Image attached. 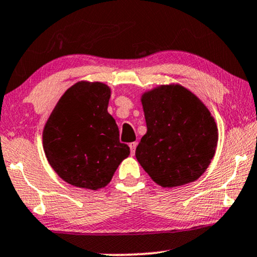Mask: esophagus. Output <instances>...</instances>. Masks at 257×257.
I'll use <instances>...</instances> for the list:
<instances>
[{
	"mask_svg": "<svg viewBox=\"0 0 257 257\" xmlns=\"http://www.w3.org/2000/svg\"><path fill=\"white\" fill-rule=\"evenodd\" d=\"M136 146H138V142H131V144H129V147H131V152H132V154H134V153H135Z\"/></svg>",
	"mask_w": 257,
	"mask_h": 257,
	"instance_id": "1",
	"label": "esophagus"
}]
</instances>
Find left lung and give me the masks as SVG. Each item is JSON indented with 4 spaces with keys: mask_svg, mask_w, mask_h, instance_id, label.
<instances>
[{
    "mask_svg": "<svg viewBox=\"0 0 257 257\" xmlns=\"http://www.w3.org/2000/svg\"><path fill=\"white\" fill-rule=\"evenodd\" d=\"M141 103L147 133L136 147L140 165L162 187L196 181L209 167L218 142L210 110L179 84L146 91Z\"/></svg>",
    "mask_w": 257,
    "mask_h": 257,
    "instance_id": "8db88e82",
    "label": "left lung"
}]
</instances>
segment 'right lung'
Instances as JSON below:
<instances>
[{"instance_id":"right-lung-1","label":"right lung","mask_w":257,"mask_h":257,"mask_svg":"<svg viewBox=\"0 0 257 257\" xmlns=\"http://www.w3.org/2000/svg\"><path fill=\"white\" fill-rule=\"evenodd\" d=\"M110 93L106 84L78 82L65 91L44 126L48 164L67 184L93 191L105 187L131 154L108 112Z\"/></svg>"}]
</instances>
